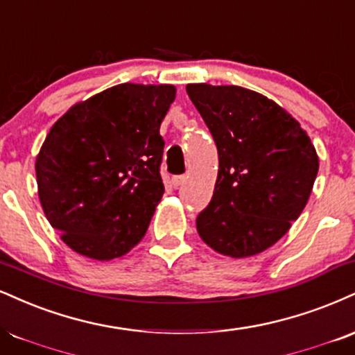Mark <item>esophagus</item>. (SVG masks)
Here are the masks:
<instances>
[{
  "label": "esophagus",
  "mask_w": 355,
  "mask_h": 355,
  "mask_svg": "<svg viewBox=\"0 0 355 355\" xmlns=\"http://www.w3.org/2000/svg\"><path fill=\"white\" fill-rule=\"evenodd\" d=\"M183 182H185V177H183V175H175V177H172L173 189H178V187H182Z\"/></svg>",
  "instance_id": "obj_1"
}]
</instances>
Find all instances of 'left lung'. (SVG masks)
I'll return each instance as SVG.
<instances>
[{
	"instance_id": "8db88e82",
	"label": "left lung",
	"mask_w": 355,
	"mask_h": 355,
	"mask_svg": "<svg viewBox=\"0 0 355 355\" xmlns=\"http://www.w3.org/2000/svg\"><path fill=\"white\" fill-rule=\"evenodd\" d=\"M187 94L218 148L211 202L196 218L216 253L254 256L288 233L304 210L319 159L300 122L240 85L189 84Z\"/></svg>"
}]
</instances>
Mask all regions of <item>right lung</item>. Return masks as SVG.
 <instances>
[{
    "instance_id": "1",
    "label": "right lung",
    "mask_w": 355,
    "mask_h": 355,
    "mask_svg": "<svg viewBox=\"0 0 355 355\" xmlns=\"http://www.w3.org/2000/svg\"><path fill=\"white\" fill-rule=\"evenodd\" d=\"M170 84H119L72 105L36 157L41 207L76 253L109 261L144 238L164 195Z\"/></svg>"
}]
</instances>
